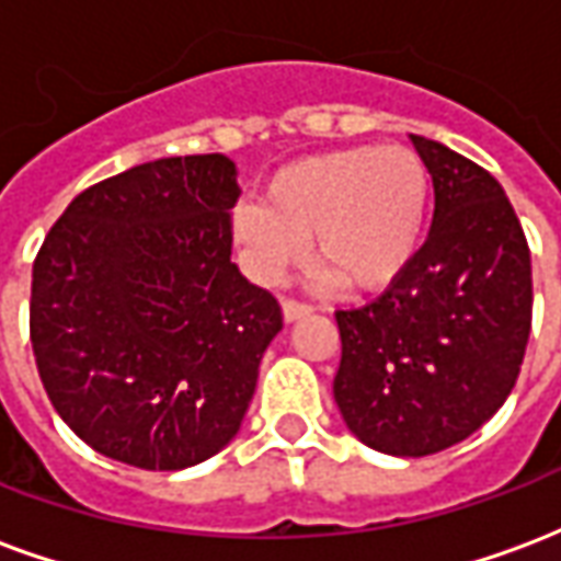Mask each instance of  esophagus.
Instances as JSON below:
<instances>
[{"label": "esophagus", "instance_id": "esophagus-1", "mask_svg": "<svg viewBox=\"0 0 561 561\" xmlns=\"http://www.w3.org/2000/svg\"><path fill=\"white\" fill-rule=\"evenodd\" d=\"M309 312H312L309 304H300V300H291V297L282 300V316H285V321H297V318L309 316Z\"/></svg>", "mask_w": 561, "mask_h": 561}]
</instances>
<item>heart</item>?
<instances>
[{
    "label": "heart",
    "instance_id": "obj_1",
    "mask_svg": "<svg viewBox=\"0 0 561 561\" xmlns=\"http://www.w3.org/2000/svg\"><path fill=\"white\" fill-rule=\"evenodd\" d=\"M430 171L409 147H345L285 164L264 204L233 209V237L261 282L304 255V237L352 291H381L417 255L430 213Z\"/></svg>",
    "mask_w": 561,
    "mask_h": 561
}]
</instances>
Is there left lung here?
I'll list each match as a JSON object with an SVG mask.
<instances>
[{
  "label": "left lung",
  "mask_w": 561,
  "mask_h": 561,
  "mask_svg": "<svg viewBox=\"0 0 561 561\" xmlns=\"http://www.w3.org/2000/svg\"><path fill=\"white\" fill-rule=\"evenodd\" d=\"M433 176V228L373 304L340 309L333 397L364 445L426 457L469 438L517 385L531 330V257L493 173L412 135Z\"/></svg>",
  "instance_id": "left-lung-1"
}]
</instances>
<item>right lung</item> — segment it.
Returning a JSON list of instances; mask_svg holds the SVG:
<instances>
[{"mask_svg": "<svg viewBox=\"0 0 561 561\" xmlns=\"http://www.w3.org/2000/svg\"><path fill=\"white\" fill-rule=\"evenodd\" d=\"M237 197L221 152L156 159L80 192L44 237L30 300L38 376L104 457L176 471L240 430L282 309L231 261Z\"/></svg>", "mask_w": 561, "mask_h": 561, "instance_id": "1", "label": "right lung"}]
</instances>
